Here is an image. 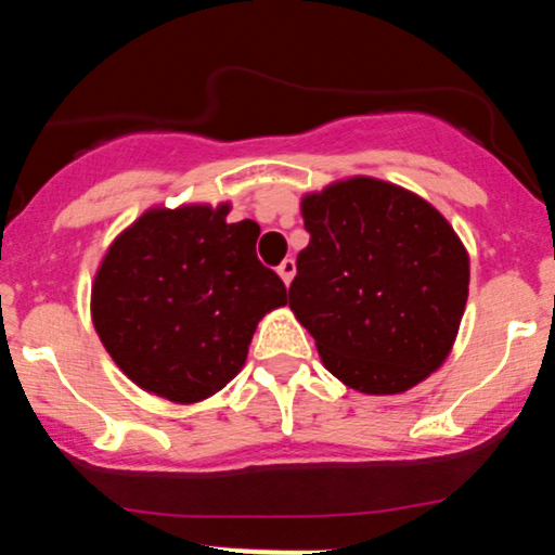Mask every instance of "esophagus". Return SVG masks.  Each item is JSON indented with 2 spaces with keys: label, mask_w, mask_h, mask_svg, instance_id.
Listing matches in <instances>:
<instances>
[{
  "label": "esophagus",
  "mask_w": 555,
  "mask_h": 555,
  "mask_svg": "<svg viewBox=\"0 0 555 555\" xmlns=\"http://www.w3.org/2000/svg\"><path fill=\"white\" fill-rule=\"evenodd\" d=\"M279 276H282V282L284 284H289L292 282V279H295V271H297V266H295V260H292V258H284L282 260V263H279Z\"/></svg>",
  "instance_id": "obj_1"
}]
</instances>
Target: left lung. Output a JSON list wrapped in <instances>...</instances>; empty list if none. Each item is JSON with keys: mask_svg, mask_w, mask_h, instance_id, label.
Returning <instances> with one entry per match:
<instances>
[{"mask_svg": "<svg viewBox=\"0 0 555 555\" xmlns=\"http://www.w3.org/2000/svg\"><path fill=\"white\" fill-rule=\"evenodd\" d=\"M310 242L289 308L323 365L362 393H401L436 371L460 328L469 258L423 197L371 177L302 201Z\"/></svg>", "mask_w": 555, "mask_h": 555, "instance_id": "8db88e82", "label": "left lung"}]
</instances>
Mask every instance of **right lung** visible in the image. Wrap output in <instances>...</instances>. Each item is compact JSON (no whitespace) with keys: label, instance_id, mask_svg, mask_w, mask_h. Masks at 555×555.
<instances>
[{"label":"right lung","instance_id":"1","mask_svg":"<svg viewBox=\"0 0 555 555\" xmlns=\"http://www.w3.org/2000/svg\"><path fill=\"white\" fill-rule=\"evenodd\" d=\"M229 206L149 211L95 273L93 326L130 380L169 401H201L245 365L258 321L286 286L256 256L260 227Z\"/></svg>","mask_w":555,"mask_h":555}]
</instances>
